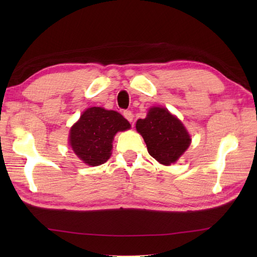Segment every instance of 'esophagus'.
<instances>
[{"label": "esophagus", "instance_id": "34e87169", "mask_svg": "<svg viewBox=\"0 0 257 257\" xmlns=\"http://www.w3.org/2000/svg\"><path fill=\"white\" fill-rule=\"evenodd\" d=\"M123 117L128 120L129 122H133L134 121V113L130 111V110H125L123 111Z\"/></svg>", "mask_w": 257, "mask_h": 257}]
</instances>
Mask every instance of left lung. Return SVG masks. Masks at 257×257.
<instances>
[{"instance_id": "1", "label": "left lung", "mask_w": 257, "mask_h": 257, "mask_svg": "<svg viewBox=\"0 0 257 257\" xmlns=\"http://www.w3.org/2000/svg\"><path fill=\"white\" fill-rule=\"evenodd\" d=\"M136 129L143 136L149 155L169 166L189 148L191 137L183 123L167 108L151 107L145 119H138Z\"/></svg>"}]
</instances>
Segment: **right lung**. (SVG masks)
<instances>
[{"label":"right lung","instance_id":"add662e5","mask_svg":"<svg viewBox=\"0 0 257 257\" xmlns=\"http://www.w3.org/2000/svg\"><path fill=\"white\" fill-rule=\"evenodd\" d=\"M128 129L130 123L122 114L101 107H90L70 128L69 145L86 165L100 166L111 156L114 135Z\"/></svg>","mask_w":257,"mask_h":257}]
</instances>
